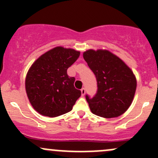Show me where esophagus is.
<instances>
[{
  "instance_id": "34e87169",
  "label": "esophagus",
  "mask_w": 158,
  "mask_h": 158,
  "mask_svg": "<svg viewBox=\"0 0 158 158\" xmlns=\"http://www.w3.org/2000/svg\"><path fill=\"white\" fill-rule=\"evenodd\" d=\"M81 94H82V96H84V95H85V89H84V88H82V89H81Z\"/></svg>"
}]
</instances>
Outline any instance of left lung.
Listing matches in <instances>:
<instances>
[{
  "label": "left lung",
  "mask_w": 158,
  "mask_h": 158,
  "mask_svg": "<svg viewBox=\"0 0 158 158\" xmlns=\"http://www.w3.org/2000/svg\"><path fill=\"white\" fill-rule=\"evenodd\" d=\"M83 58L96 77L97 92L85 95L93 114L111 118L125 113L133 101L137 87L131 69L117 56L108 50L89 49Z\"/></svg>",
  "instance_id": "8db88e82"
}]
</instances>
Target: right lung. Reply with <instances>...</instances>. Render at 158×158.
Returning <instances> with one entry per match:
<instances>
[{
	"instance_id": "add662e5",
	"label": "right lung",
	"mask_w": 158,
	"mask_h": 158,
	"mask_svg": "<svg viewBox=\"0 0 158 158\" xmlns=\"http://www.w3.org/2000/svg\"><path fill=\"white\" fill-rule=\"evenodd\" d=\"M80 52L57 47L40 56L27 74L25 86L33 109L53 118L69 112L81 91L74 87V77L67 69L77 60Z\"/></svg>"
}]
</instances>
